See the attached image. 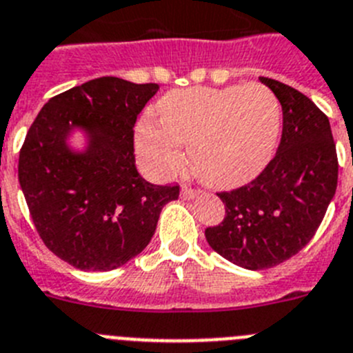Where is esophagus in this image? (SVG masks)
Returning a JSON list of instances; mask_svg holds the SVG:
<instances>
[{"label":"esophagus","instance_id":"esophagus-1","mask_svg":"<svg viewBox=\"0 0 353 353\" xmlns=\"http://www.w3.org/2000/svg\"><path fill=\"white\" fill-rule=\"evenodd\" d=\"M199 190H195V188H192V186H186V184H184L183 188H181V199H184V200H190V199H195V196H199Z\"/></svg>","mask_w":353,"mask_h":353}]
</instances>
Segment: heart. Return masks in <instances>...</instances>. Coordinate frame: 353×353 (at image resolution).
<instances>
[{
	"instance_id": "b5f03b06",
	"label": "heart",
	"mask_w": 353,
	"mask_h": 353,
	"mask_svg": "<svg viewBox=\"0 0 353 353\" xmlns=\"http://www.w3.org/2000/svg\"><path fill=\"white\" fill-rule=\"evenodd\" d=\"M160 121L144 117L135 128L139 165L154 179H169L183 165L202 183L234 188L268 165L281 126L279 101L256 82L225 88H188L158 101Z\"/></svg>"
}]
</instances>
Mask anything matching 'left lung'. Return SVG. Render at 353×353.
I'll list each match as a JSON object with an SVG mask.
<instances>
[{
  "label": "left lung",
  "instance_id": "left-lung-1",
  "mask_svg": "<svg viewBox=\"0 0 353 353\" xmlns=\"http://www.w3.org/2000/svg\"><path fill=\"white\" fill-rule=\"evenodd\" d=\"M281 103L278 151L252 183L218 193L220 225L205 228L209 246L239 268H274L315 236L338 186V154L329 119L301 91L260 77Z\"/></svg>",
  "mask_w": 353,
  "mask_h": 353
}]
</instances>
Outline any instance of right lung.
<instances>
[{"label":"right lung","mask_w":353,"mask_h":353,"mask_svg":"<svg viewBox=\"0 0 353 353\" xmlns=\"http://www.w3.org/2000/svg\"><path fill=\"white\" fill-rule=\"evenodd\" d=\"M160 90L100 77L50 98L19 154V183L38 236L81 271H112L144 250L179 186H157L135 167L133 126ZM86 133L84 152L65 139Z\"/></svg>","instance_id":"right-lung-1"}]
</instances>
